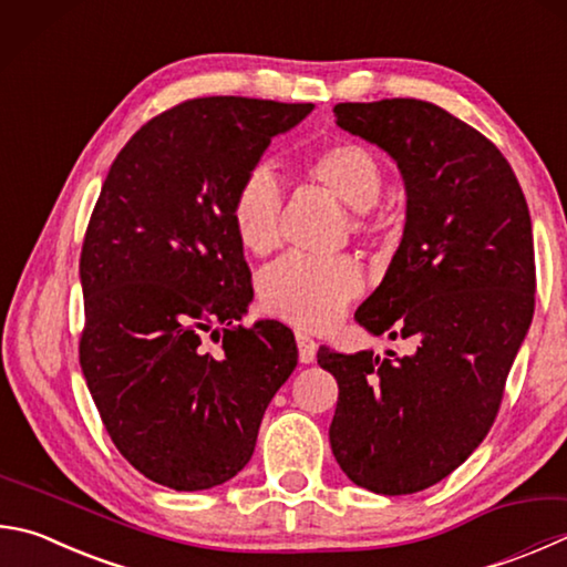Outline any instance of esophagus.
I'll use <instances>...</instances> for the list:
<instances>
[{
    "mask_svg": "<svg viewBox=\"0 0 567 567\" xmlns=\"http://www.w3.org/2000/svg\"><path fill=\"white\" fill-rule=\"evenodd\" d=\"M295 342H297V349H300V362L302 364L315 362V354H317V342H315V339L307 334V332H302V329H297Z\"/></svg>",
    "mask_w": 567,
    "mask_h": 567,
    "instance_id": "34e87169",
    "label": "esophagus"
}]
</instances>
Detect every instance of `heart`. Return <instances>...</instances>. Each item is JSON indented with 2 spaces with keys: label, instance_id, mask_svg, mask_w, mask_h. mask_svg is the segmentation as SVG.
Returning <instances> with one entry per match:
<instances>
[{
  "label": "heart",
  "instance_id": "1",
  "mask_svg": "<svg viewBox=\"0 0 567 567\" xmlns=\"http://www.w3.org/2000/svg\"><path fill=\"white\" fill-rule=\"evenodd\" d=\"M307 178L352 210V230L369 233V210L382 195V166L359 143H334L307 163ZM282 195L272 176L252 171L233 195L230 218L240 245L252 255H267L280 243ZM362 290V270L349 257L310 260L290 255L267 267L260 277V300L270 315L300 327H329L344 305Z\"/></svg>",
  "mask_w": 567,
  "mask_h": 567
}]
</instances>
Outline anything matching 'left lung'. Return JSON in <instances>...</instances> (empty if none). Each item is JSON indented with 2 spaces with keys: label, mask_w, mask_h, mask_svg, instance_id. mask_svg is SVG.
Returning <instances> with one entry per match:
<instances>
[{
  "label": "left lung",
  "mask_w": 567,
  "mask_h": 567,
  "mask_svg": "<svg viewBox=\"0 0 567 567\" xmlns=\"http://www.w3.org/2000/svg\"><path fill=\"white\" fill-rule=\"evenodd\" d=\"M334 116L389 153L406 188L404 235L354 319L419 347L394 360L319 347L339 386L329 444L357 486L404 496L456 471L498 414L535 307L530 213L503 153L429 101L337 104Z\"/></svg>",
  "instance_id": "1"
}]
</instances>
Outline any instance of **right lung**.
Segmentation results:
<instances>
[{"label":"right lung","mask_w":567,"mask_h":567,"mask_svg":"<svg viewBox=\"0 0 567 567\" xmlns=\"http://www.w3.org/2000/svg\"><path fill=\"white\" fill-rule=\"evenodd\" d=\"M312 109L193 99L111 163L81 248L79 359L111 441L161 486L205 491L243 471L295 372L290 329L238 324L252 287L230 205L270 141ZM208 336L224 339L215 353Z\"/></svg>","instance_id":"right-lung-1"}]
</instances>
